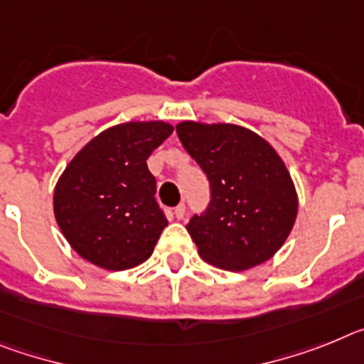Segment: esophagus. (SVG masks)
<instances>
[{
    "instance_id": "1",
    "label": "esophagus",
    "mask_w": 364,
    "mask_h": 364,
    "mask_svg": "<svg viewBox=\"0 0 364 364\" xmlns=\"http://www.w3.org/2000/svg\"><path fill=\"white\" fill-rule=\"evenodd\" d=\"M173 214H176V218H178V220H183V218H185V205H178V207L173 208Z\"/></svg>"
}]
</instances>
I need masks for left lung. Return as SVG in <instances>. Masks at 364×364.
Listing matches in <instances>:
<instances>
[{"mask_svg":"<svg viewBox=\"0 0 364 364\" xmlns=\"http://www.w3.org/2000/svg\"><path fill=\"white\" fill-rule=\"evenodd\" d=\"M176 132L210 183L207 210L186 225L200 257L227 271L269 260L291 232L299 210L282 157L243 126L183 121Z\"/></svg>","mask_w":364,"mask_h":364,"instance_id":"1","label":"left lung"}]
</instances>
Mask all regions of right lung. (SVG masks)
<instances>
[{"mask_svg": "<svg viewBox=\"0 0 364 364\" xmlns=\"http://www.w3.org/2000/svg\"><path fill=\"white\" fill-rule=\"evenodd\" d=\"M172 132L163 121L112 126L65 166L53 207L62 235L84 260L124 271L151 257L168 220L146 159Z\"/></svg>", "mask_w": 364, "mask_h": 364, "instance_id": "obj_1", "label": "right lung"}]
</instances>
